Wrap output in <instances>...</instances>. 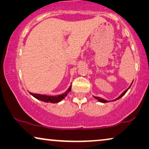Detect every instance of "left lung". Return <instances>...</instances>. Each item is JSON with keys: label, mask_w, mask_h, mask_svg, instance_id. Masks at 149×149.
Wrapping results in <instances>:
<instances>
[{"label": "left lung", "mask_w": 149, "mask_h": 149, "mask_svg": "<svg viewBox=\"0 0 149 149\" xmlns=\"http://www.w3.org/2000/svg\"><path fill=\"white\" fill-rule=\"evenodd\" d=\"M132 85V84H131V85ZM131 85H130V87H129V88H128V89H126V90H125V91H123V93H122V94H121V95H120V96H119V97H117V99L114 100H113V101H115V100H118V99L121 98V97L122 96H123V95H125V93H126V92H127V90H128V89H129L130 88V87H131ZM93 97H95V99H96V100H98L99 102H103V103H106V102H109V101L106 100L102 99V98H101V97H95V96H93Z\"/></svg>", "instance_id": "left-lung-1"}]
</instances>
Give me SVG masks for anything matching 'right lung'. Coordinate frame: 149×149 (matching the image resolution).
I'll return each mask as SVG.
<instances>
[{"label":"right lung","instance_id":"obj_1","mask_svg":"<svg viewBox=\"0 0 149 149\" xmlns=\"http://www.w3.org/2000/svg\"><path fill=\"white\" fill-rule=\"evenodd\" d=\"M71 90V85L69 87V89L67 90L64 93H63L62 95H41V94H38V93H30L32 96H34L35 98L41 100L45 102H51V103H57L62 100L66 96L67 94L70 92Z\"/></svg>","mask_w":149,"mask_h":149}]
</instances>
